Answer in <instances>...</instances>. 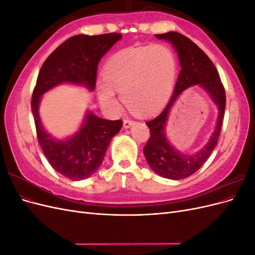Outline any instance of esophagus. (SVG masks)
I'll return each instance as SVG.
<instances>
[{"label":"esophagus","instance_id":"1","mask_svg":"<svg viewBox=\"0 0 255 255\" xmlns=\"http://www.w3.org/2000/svg\"><path fill=\"white\" fill-rule=\"evenodd\" d=\"M134 121L133 120H129V119H126L125 121H123V127H125V128H129L130 127H132L134 125Z\"/></svg>","mask_w":255,"mask_h":255}]
</instances>
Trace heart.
Listing matches in <instances>:
<instances>
[{
  "label": "heart",
  "instance_id": "heart-1",
  "mask_svg": "<svg viewBox=\"0 0 255 255\" xmlns=\"http://www.w3.org/2000/svg\"><path fill=\"white\" fill-rule=\"evenodd\" d=\"M175 69V57L166 45L122 50L107 60L104 79L97 82L100 102L111 110H117V91L132 112L155 113L171 94Z\"/></svg>",
  "mask_w": 255,
  "mask_h": 255
}]
</instances>
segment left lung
I'll return each mask as SVG.
<instances>
[{
  "label": "left lung",
  "instance_id": "left-lung-1",
  "mask_svg": "<svg viewBox=\"0 0 255 255\" xmlns=\"http://www.w3.org/2000/svg\"><path fill=\"white\" fill-rule=\"evenodd\" d=\"M172 44L179 57L181 71L170 101L157 117L145 122L151 137L144 145L143 153L152 170L170 180H182L190 176L203 166L217 144L226 109V92L217 69L206 54L186 36L176 32L155 35ZM198 84L210 96L219 109L216 127L203 148L192 154L177 150L168 141L165 127L168 114L182 91Z\"/></svg>",
  "mask_w": 255,
  "mask_h": 255
}]
</instances>
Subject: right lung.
<instances>
[{"instance_id":"add662e5","label":"right lung","mask_w":255,"mask_h":255,"mask_svg":"<svg viewBox=\"0 0 255 255\" xmlns=\"http://www.w3.org/2000/svg\"><path fill=\"white\" fill-rule=\"evenodd\" d=\"M121 38L122 35L117 33L73 36L50 54L38 74L30 102L38 142L50 165L72 181L87 179L98 170L113 137L120 132L122 121L106 120L87 111L78 132L58 139L42 125L39 116L41 98L61 84L94 91L100 60Z\"/></svg>"}]
</instances>
